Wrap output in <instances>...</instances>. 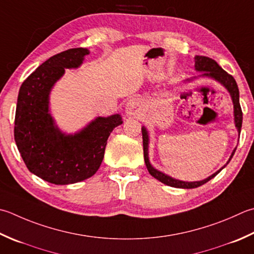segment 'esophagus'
Wrapping results in <instances>:
<instances>
[{
	"label": "esophagus",
	"mask_w": 254,
	"mask_h": 254,
	"mask_svg": "<svg viewBox=\"0 0 254 254\" xmlns=\"http://www.w3.org/2000/svg\"><path fill=\"white\" fill-rule=\"evenodd\" d=\"M143 109V103L138 98H132L126 104V111L128 116H137Z\"/></svg>",
	"instance_id": "obj_1"
}]
</instances>
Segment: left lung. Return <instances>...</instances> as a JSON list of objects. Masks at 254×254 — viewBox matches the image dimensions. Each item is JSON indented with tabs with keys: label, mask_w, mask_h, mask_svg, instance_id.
<instances>
[{
	"label": "left lung",
	"mask_w": 254,
	"mask_h": 254,
	"mask_svg": "<svg viewBox=\"0 0 254 254\" xmlns=\"http://www.w3.org/2000/svg\"><path fill=\"white\" fill-rule=\"evenodd\" d=\"M195 70L197 72H201L199 76L193 77L190 79H186L184 80V82H190L195 79L199 78V77H206V78H210L212 80H215L217 82H219L222 87H225L227 89V91L229 92L232 104H233V117H235V126L237 127L238 131V135L240 136V132H241V127H242V111H241V107H240V102H239V89H238V84L231 74L226 72L213 59L208 58L205 56H195ZM142 136H143V152H144V161H145V165L148 173L151 175L156 178L157 181H160L161 183L165 184L167 186L171 187H175V188H184V190H190V188H197L203 184H206L207 182H209L212 180L213 177L218 175L223 168L226 167L228 163L231 161V158L235 154L237 147H235V150L232 151L231 155L228 160L227 164L225 166H222L219 171H217L216 173H213L212 175L209 177L205 178L202 181H196V182H185V181H180L176 180L167 174L163 173L161 171L156 170L154 167L151 162H150V157H148V145H150V134H148L147 128L145 127H142Z\"/></svg>",
	"instance_id": "obj_1"
}]
</instances>
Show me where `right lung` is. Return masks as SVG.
Listing matches in <instances>:
<instances>
[{"label": "right lung", "mask_w": 254, "mask_h": 254, "mask_svg": "<svg viewBox=\"0 0 254 254\" xmlns=\"http://www.w3.org/2000/svg\"><path fill=\"white\" fill-rule=\"evenodd\" d=\"M90 54L72 48L43 63L29 74L17 97L14 138L28 171L55 185L91 177L100 167L108 137L123 123L120 114L97 117L76 133L63 132L51 113V92L66 69L81 66Z\"/></svg>", "instance_id": "right-lung-1"}]
</instances>
